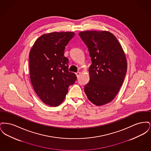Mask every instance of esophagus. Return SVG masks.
Listing matches in <instances>:
<instances>
[{"label":"esophagus","mask_w":151,"mask_h":151,"mask_svg":"<svg viewBox=\"0 0 151 151\" xmlns=\"http://www.w3.org/2000/svg\"><path fill=\"white\" fill-rule=\"evenodd\" d=\"M75 74H76V76L78 78L79 77V76H80V72H76V73H75Z\"/></svg>","instance_id":"34e87169"}]
</instances>
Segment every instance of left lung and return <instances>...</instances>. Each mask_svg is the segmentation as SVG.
I'll list each match as a JSON object with an SVG mask.
<instances>
[{
  "label": "left lung",
  "mask_w": 151,
  "mask_h": 151,
  "mask_svg": "<svg viewBox=\"0 0 151 151\" xmlns=\"http://www.w3.org/2000/svg\"><path fill=\"white\" fill-rule=\"evenodd\" d=\"M79 35L88 48L92 64L84 87L88 100L97 106L109 103L122 86L127 64L121 44L108 31H84Z\"/></svg>",
  "instance_id": "obj_1"
}]
</instances>
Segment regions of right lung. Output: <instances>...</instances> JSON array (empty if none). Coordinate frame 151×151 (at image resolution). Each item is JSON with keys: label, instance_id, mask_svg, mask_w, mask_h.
I'll list each match as a JSON object with an SVG mask.
<instances>
[{"label": "right lung", "instance_id": "obj_1", "mask_svg": "<svg viewBox=\"0 0 151 151\" xmlns=\"http://www.w3.org/2000/svg\"><path fill=\"white\" fill-rule=\"evenodd\" d=\"M73 32H52L40 36L29 53L30 78L36 94L44 104L57 106L65 100L68 88L77 78L68 71L65 47Z\"/></svg>", "mask_w": 151, "mask_h": 151}]
</instances>
